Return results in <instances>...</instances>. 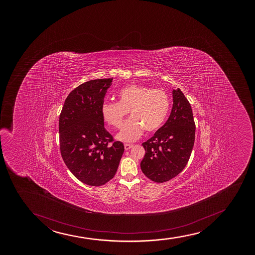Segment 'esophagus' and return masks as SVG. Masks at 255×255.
<instances>
[{
	"mask_svg": "<svg viewBox=\"0 0 255 255\" xmlns=\"http://www.w3.org/2000/svg\"><path fill=\"white\" fill-rule=\"evenodd\" d=\"M132 147V144H130V143H125L124 144V148L126 150H128L129 149H131Z\"/></svg>",
	"mask_w": 255,
	"mask_h": 255,
	"instance_id": "esophagus-1",
	"label": "esophagus"
}]
</instances>
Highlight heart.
<instances>
[{
	"label": "heart",
	"instance_id": "b5f03b06",
	"mask_svg": "<svg viewBox=\"0 0 255 255\" xmlns=\"http://www.w3.org/2000/svg\"><path fill=\"white\" fill-rule=\"evenodd\" d=\"M169 98L163 89L131 85L121 89L118 102H105L101 107L103 118L109 125L119 128L128 112L131 117L124 123L117 139L132 142L146 132L161 128L169 112Z\"/></svg>",
	"mask_w": 255,
	"mask_h": 255
}]
</instances>
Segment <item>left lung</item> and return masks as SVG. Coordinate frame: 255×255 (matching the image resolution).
Segmentation results:
<instances>
[{
	"label": "left lung",
	"instance_id": "left-lung-1",
	"mask_svg": "<svg viewBox=\"0 0 255 255\" xmlns=\"http://www.w3.org/2000/svg\"><path fill=\"white\" fill-rule=\"evenodd\" d=\"M173 108L163 126L142 143L145 155L140 167L148 179L163 183L181 173L190 159L196 126L190 104L181 90H173Z\"/></svg>",
	"mask_w": 255,
	"mask_h": 255
}]
</instances>
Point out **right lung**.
<instances>
[{
  "instance_id": "1",
  "label": "right lung",
  "mask_w": 255,
  "mask_h": 255,
  "mask_svg": "<svg viewBox=\"0 0 255 255\" xmlns=\"http://www.w3.org/2000/svg\"><path fill=\"white\" fill-rule=\"evenodd\" d=\"M113 78L84 82L71 91L59 116L60 152L76 179L101 186L113 179L124 152L105 128L104 98Z\"/></svg>"
}]
</instances>
